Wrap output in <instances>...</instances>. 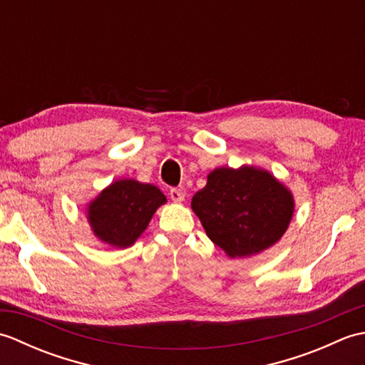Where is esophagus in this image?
Wrapping results in <instances>:
<instances>
[{"instance_id":"obj_1","label":"esophagus","mask_w":365,"mask_h":365,"mask_svg":"<svg viewBox=\"0 0 365 365\" xmlns=\"http://www.w3.org/2000/svg\"><path fill=\"white\" fill-rule=\"evenodd\" d=\"M169 196H170V199L174 200V202H182V200L185 199V192L182 190L173 188V190L169 191Z\"/></svg>"}]
</instances>
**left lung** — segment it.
<instances>
[{
  "mask_svg": "<svg viewBox=\"0 0 365 365\" xmlns=\"http://www.w3.org/2000/svg\"><path fill=\"white\" fill-rule=\"evenodd\" d=\"M208 238L229 257H251L285 234L294 200L268 170L254 166L218 168L191 200Z\"/></svg>",
  "mask_w": 365,
  "mask_h": 365,
  "instance_id": "left-lung-1",
  "label": "left lung"
}]
</instances>
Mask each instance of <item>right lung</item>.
Here are the masks:
<instances>
[{
	"label": "right lung",
	"mask_w": 365,
	"mask_h": 365,
	"mask_svg": "<svg viewBox=\"0 0 365 365\" xmlns=\"http://www.w3.org/2000/svg\"><path fill=\"white\" fill-rule=\"evenodd\" d=\"M166 196L150 183L120 178L106 187L88 205V221L94 235L113 247H128L149 226Z\"/></svg>",
	"instance_id": "obj_1"
}]
</instances>
